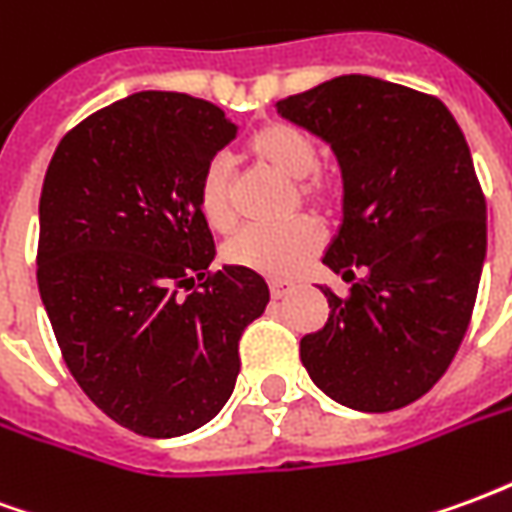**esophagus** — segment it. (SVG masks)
<instances>
[{"mask_svg":"<svg viewBox=\"0 0 512 512\" xmlns=\"http://www.w3.org/2000/svg\"><path fill=\"white\" fill-rule=\"evenodd\" d=\"M268 290H271V299H285L290 290H293V282H288V279H271Z\"/></svg>","mask_w":512,"mask_h":512,"instance_id":"34e87169","label":"esophagus"}]
</instances>
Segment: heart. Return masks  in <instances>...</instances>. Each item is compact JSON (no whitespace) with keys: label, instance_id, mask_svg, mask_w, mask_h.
<instances>
[{"label":"heart","instance_id":"obj_1","mask_svg":"<svg viewBox=\"0 0 512 512\" xmlns=\"http://www.w3.org/2000/svg\"><path fill=\"white\" fill-rule=\"evenodd\" d=\"M246 156L274 175L293 180V205L307 208L321 219H329L343 205V186L337 175L318 167V145L304 128L271 120L246 139ZM197 211L202 222L216 233H230L238 222L235 213L233 175L224 158H213L197 180ZM323 235L318 224L301 216L282 227H249L224 244V260L235 268H246L263 277L279 279L296 274L304 263L318 255Z\"/></svg>","mask_w":512,"mask_h":512}]
</instances>
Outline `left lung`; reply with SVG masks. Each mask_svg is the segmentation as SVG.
<instances>
[{"instance_id": "obj_1", "label": "left lung", "mask_w": 512, "mask_h": 512, "mask_svg": "<svg viewBox=\"0 0 512 512\" xmlns=\"http://www.w3.org/2000/svg\"><path fill=\"white\" fill-rule=\"evenodd\" d=\"M277 106L332 145L345 183L323 263L354 285L345 299L321 288L329 318L301 337V365L348 408L408 406L461 348L483 271L485 194L463 131L436 95L359 73Z\"/></svg>"}]
</instances>
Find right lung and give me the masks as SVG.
<instances>
[{
  "mask_svg": "<svg viewBox=\"0 0 512 512\" xmlns=\"http://www.w3.org/2000/svg\"><path fill=\"white\" fill-rule=\"evenodd\" d=\"M235 131L211 101L147 90L84 117L46 169L40 299L76 384L139 436H183L219 414L238 340L268 304L255 271H211L197 211L202 169Z\"/></svg>",
  "mask_w": 512,
  "mask_h": 512,
  "instance_id": "obj_1",
  "label": "right lung"
}]
</instances>
